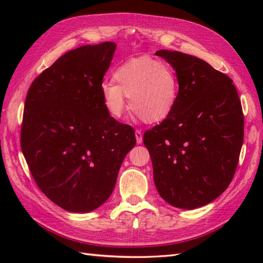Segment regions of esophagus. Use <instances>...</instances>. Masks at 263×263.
I'll list each match as a JSON object with an SVG mask.
<instances>
[{
  "instance_id": "1",
  "label": "esophagus",
  "mask_w": 263,
  "mask_h": 263,
  "mask_svg": "<svg viewBox=\"0 0 263 263\" xmlns=\"http://www.w3.org/2000/svg\"><path fill=\"white\" fill-rule=\"evenodd\" d=\"M135 135H136V139H137V143L140 144L142 142V138H143L142 132L140 130H136Z\"/></svg>"
}]
</instances>
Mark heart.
Segmentation results:
<instances>
[{
  "mask_svg": "<svg viewBox=\"0 0 263 263\" xmlns=\"http://www.w3.org/2000/svg\"><path fill=\"white\" fill-rule=\"evenodd\" d=\"M117 83L106 81L100 87L108 114L121 119L130 98V108L147 123H159L173 113L180 96V79L176 70L149 57L131 59L113 72Z\"/></svg>",
  "mask_w": 263,
  "mask_h": 263,
  "instance_id": "obj_1",
  "label": "heart"
}]
</instances>
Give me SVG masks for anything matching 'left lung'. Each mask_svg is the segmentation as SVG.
Returning <instances> with one entry per match:
<instances>
[{
    "label": "left lung",
    "mask_w": 263,
    "mask_h": 263,
    "mask_svg": "<svg viewBox=\"0 0 263 263\" xmlns=\"http://www.w3.org/2000/svg\"><path fill=\"white\" fill-rule=\"evenodd\" d=\"M155 54L180 79L175 109L143 136L155 185L173 206L200 208L219 197L235 174L244 138L241 100L231 78L205 61L167 49Z\"/></svg>",
    "instance_id": "obj_1"
}]
</instances>
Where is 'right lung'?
<instances>
[{
  "label": "right lung",
  "mask_w": 263,
  "mask_h": 263,
  "mask_svg": "<svg viewBox=\"0 0 263 263\" xmlns=\"http://www.w3.org/2000/svg\"><path fill=\"white\" fill-rule=\"evenodd\" d=\"M116 44L65 53L28 90L21 149L46 197L72 212H89L113 192L135 130L113 119L103 102V79Z\"/></svg>",
  "instance_id": "right-lung-1"
}]
</instances>
